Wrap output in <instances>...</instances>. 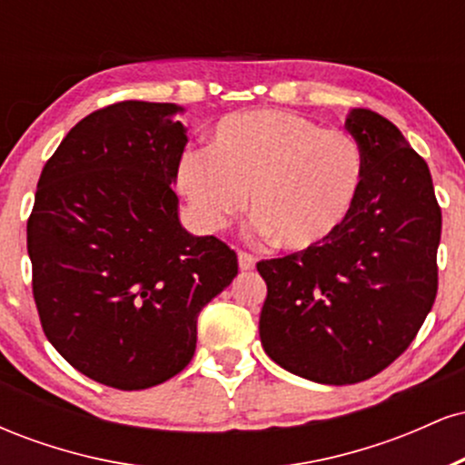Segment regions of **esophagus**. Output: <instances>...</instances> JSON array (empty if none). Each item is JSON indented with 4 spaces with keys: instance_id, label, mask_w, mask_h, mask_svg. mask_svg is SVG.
Listing matches in <instances>:
<instances>
[{
    "instance_id": "34e87169",
    "label": "esophagus",
    "mask_w": 465,
    "mask_h": 465,
    "mask_svg": "<svg viewBox=\"0 0 465 465\" xmlns=\"http://www.w3.org/2000/svg\"><path fill=\"white\" fill-rule=\"evenodd\" d=\"M238 264L242 271H251L255 266V258L249 251H238Z\"/></svg>"
}]
</instances>
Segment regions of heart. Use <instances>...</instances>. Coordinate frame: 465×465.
Wrapping results in <instances>:
<instances>
[{
    "label": "heart",
    "instance_id": "b5f03b06",
    "mask_svg": "<svg viewBox=\"0 0 465 465\" xmlns=\"http://www.w3.org/2000/svg\"><path fill=\"white\" fill-rule=\"evenodd\" d=\"M365 179L354 137L280 109L223 117L205 151L181 159L179 183L201 225L223 229L251 194L260 236L306 251L332 240L348 223Z\"/></svg>",
    "mask_w": 465,
    "mask_h": 465
}]
</instances>
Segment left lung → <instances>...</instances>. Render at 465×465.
Listing matches in <instances>:
<instances>
[{
	"label": "left lung",
	"mask_w": 465,
	"mask_h": 465,
	"mask_svg": "<svg viewBox=\"0 0 465 465\" xmlns=\"http://www.w3.org/2000/svg\"><path fill=\"white\" fill-rule=\"evenodd\" d=\"M365 157L354 212L325 244L258 262L260 339L295 376L354 385L409 348L437 295L441 207L396 124L370 109L345 120Z\"/></svg>",
	"instance_id": "8db88e82"
}]
</instances>
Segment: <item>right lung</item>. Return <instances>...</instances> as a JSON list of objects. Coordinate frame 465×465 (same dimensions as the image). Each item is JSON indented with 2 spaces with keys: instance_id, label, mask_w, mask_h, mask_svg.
Instances as JSON below:
<instances>
[{
  "instance_id": "right-lung-1",
  "label": "right lung",
  "mask_w": 465,
  "mask_h": 465,
  "mask_svg": "<svg viewBox=\"0 0 465 465\" xmlns=\"http://www.w3.org/2000/svg\"><path fill=\"white\" fill-rule=\"evenodd\" d=\"M181 106L124 100L94 111L47 159L28 218L32 295L58 354L100 385L140 391L177 376L199 312L238 255L179 223Z\"/></svg>"
}]
</instances>
